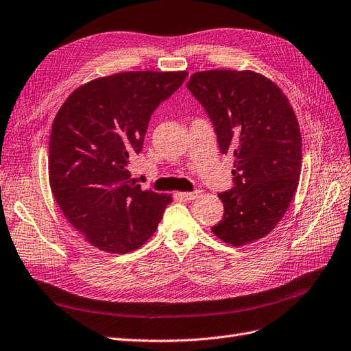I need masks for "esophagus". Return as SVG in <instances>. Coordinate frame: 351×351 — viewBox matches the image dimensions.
Returning a JSON list of instances; mask_svg holds the SVG:
<instances>
[{
	"mask_svg": "<svg viewBox=\"0 0 351 351\" xmlns=\"http://www.w3.org/2000/svg\"><path fill=\"white\" fill-rule=\"evenodd\" d=\"M200 194H202L200 190H194V191H190V193H183L181 195H183V199H186V200H195Z\"/></svg>",
	"mask_w": 351,
	"mask_h": 351,
	"instance_id": "34e87169",
	"label": "esophagus"
}]
</instances>
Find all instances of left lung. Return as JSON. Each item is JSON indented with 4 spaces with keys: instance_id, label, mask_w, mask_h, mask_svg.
I'll use <instances>...</instances> for the list:
<instances>
[{
    "instance_id": "left-lung-1",
    "label": "left lung",
    "mask_w": 351,
    "mask_h": 351,
    "mask_svg": "<svg viewBox=\"0 0 351 351\" xmlns=\"http://www.w3.org/2000/svg\"><path fill=\"white\" fill-rule=\"evenodd\" d=\"M187 89L212 121L220 152L234 157L233 186L219 193L224 213L212 232L233 246L255 242L272 232L297 190V117L282 90L250 70L197 72Z\"/></svg>"
}]
</instances>
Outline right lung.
Listing matches in <instances>:
<instances>
[{
	"label": "right lung",
	"instance_id": "1",
	"mask_svg": "<svg viewBox=\"0 0 351 351\" xmlns=\"http://www.w3.org/2000/svg\"><path fill=\"white\" fill-rule=\"evenodd\" d=\"M187 72H123L77 88L59 109L49 141L51 193L95 247L128 254L156 232L171 195L130 180L151 115Z\"/></svg>",
	"mask_w": 351,
	"mask_h": 351
}]
</instances>
